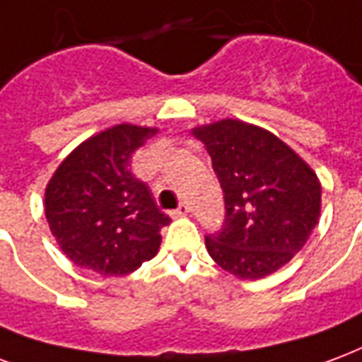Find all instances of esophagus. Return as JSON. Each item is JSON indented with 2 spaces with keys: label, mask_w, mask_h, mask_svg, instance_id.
<instances>
[{
  "label": "esophagus",
  "mask_w": 362,
  "mask_h": 362,
  "mask_svg": "<svg viewBox=\"0 0 362 362\" xmlns=\"http://www.w3.org/2000/svg\"><path fill=\"white\" fill-rule=\"evenodd\" d=\"M189 212H191L189 204H187V202H181V204L177 206V210H173V212H171V216H173V218H183V216H187Z\"/></svg>",
  "instance_id": "obj_1"
}]
</instances>
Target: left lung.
I'll use <instances>...</instances> for the list:
<instances>
[{"label": "left lung", "instance_id": "8db88e82", "mask_svg": "<svg viewBox=\"0 0 362 362\" xmlns=\"http://www.w3.org/2000/svg\"><path fill=\"white\" fill-rule=\"evenodd\" d=\"M206 146L226 200V221L206 237L214 262L260 279L291 260L318 223L322 187L313 168L262 127L220 119L192 129Z\"/></svg>", "mask_w": 362, "mask_h": 362}]
</instances>
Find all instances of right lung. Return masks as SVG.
Listing matches in <instances>:
<instances>
[{
  "instance_id": "right-lung-1",
  "label": "right lung",
  "mask_w": 362,
  "mask_h": 362,
  "mask_svg": "<svg viewBox=\"0 0 362 362\" xmlns=\"http://www.w3.org/2000/svg\"><path fill=\"white\" fill-rule=\"evenodd\" d=\"M158 133L121 123L81 142L44 194L47 226L63 255L100 276H127L156 257L170 218L129 171L131 156Z\"/></svg>"
}]
</instances>
